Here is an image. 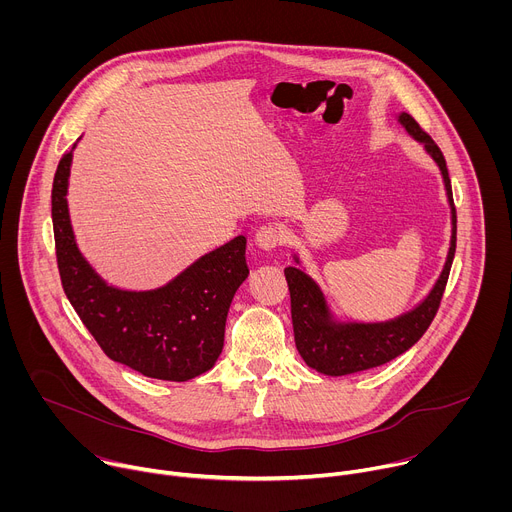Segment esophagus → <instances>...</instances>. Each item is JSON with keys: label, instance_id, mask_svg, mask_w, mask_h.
Returning <instances> with one entry per match:
<instances>
[{"label": "esophagus", "instance_id": "obj_1", "mask_svg": "<svg viewBox=\"0 0 512 512\" xmlns=\"http://www.w3.org/2000/svg\"><path fill=\"white\" fill-rule=\"evenodd\" d=\"M283 241V233L279 227L275 225H265L255 233V245L261 247L263 251H273L281 245Z\"/></svg>", "mask_w": 512, "mask_h": 512}]
</instances>
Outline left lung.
Listing matches in <instances>:
<instances>
[{
    "label": "left lung",
    "mask_w": 512,
    "mask_h": 512,
    "mask_svg": "<svg viewBox=\"0 0 512 512\" xmlns=\"http://www.w3.org/2000/svg\"><path fill=\"white\" fill-rule=\"evenodd\" d=\"M399 123L415 141L423 145L429 158L442 172L452 212L450 251L440 277H437L425 300L419 302L413 310L387 322L334 320V314L330 312L318 283L300 267H285V279L291 298V322H294L298 352L308 367L328 377H342L375 369L409 350L425 334L431 320L435 318L450 277L456 253V206L446 160L435 141L417 125L409 113H399ZM294 259L300 263L298 255H294Z\"/></svg>",
    "instance_id": "1"
}]
</instances>
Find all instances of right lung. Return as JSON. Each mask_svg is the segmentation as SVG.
Wrapping results in <instances>:
<instances>
[{
  "label": "right lung",
  "mask_w": 512,
  "mask_h": 512,
  "mask_svg": "<svg viewBox=\"0 0 512 512\" xmlns=\"http://www.w3.org/2000/svg\"><path fill=\"white\" fill-rule=\"evenodd\" d=\"M75 150V145H72ZM72 150L52 184V225L64 294L103 352L150 379L190 381L214 367L223 352L235 291L247 279V239L225 243L158 289L109 285L81 255L68 214Z\"/></svg>",
  "instance_id": "1"
}]
</instances>
